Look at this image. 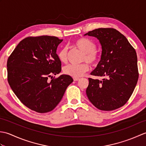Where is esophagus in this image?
<instances>
[{"mask_svg":"<svg viewBox=\"0 0 146 146\" xmlns=\"http://www.w3.org/2000/svg\"><path fill=\"white\" fill-rule=\"evenodd\" d=\"M80 80L79 78H73L74 81H78V80Z\"/></svg>","mask_w":146,"mask_h":146,"instance_id":"obj_1","label":"esophagus"}]
</instances>
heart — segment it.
Instances as JSON below:
<instances>
[{"mask_svg":"<svg viewBox=\"0 0 146 146\" xmlns=\"http://www.w3.org/2000/svg\"><path fill=\"white\" fill-rule=\"evenodd\" d=\"M75 47L83 53L82 61L87 62L92 65H94L98 60V52L96 49V45L92 40L85 38H78L73 42ZM67 48L61 49L58 53V59L61 63H65L67 61ZM89 66L87 63H84L79 65L68 64L63 68V72L67 75L79 78L83 74L88 71Z\"/></svg>","mask_w":146,"mask_h":146,"instance_id":"heart-1","label":"heart"}]
</instances>
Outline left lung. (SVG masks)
<instances>
[{
	"instance_id": "obj_1",
	"label": "left lung",
	"mask_w": 146,
	"mask_h": 146,
	"mask_svg": "<svg viewBox=\"0 0 146 146\" xmlns=\"http://www.w3.org/2000/svg\"><path fill=\"white\" fill-rule=\"evenodd\" d=\"M97 38L102 54L86 90L91 103L99 110L110 111L124 105L131 97L139 78L137 57L127 39L113 28H98L84 36Z\"/></svg>"
}]
</instances>
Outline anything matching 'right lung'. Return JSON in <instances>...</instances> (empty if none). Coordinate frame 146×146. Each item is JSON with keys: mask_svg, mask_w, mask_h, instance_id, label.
<instances>
[{"mask_svg": "<svg viewBox=\"0 0 146 146\" xmlns=\"http://www.w3.org/2000/svg\"><path fill=\"white\" fill-rule=\"evenodd\" d=\"M62 41L54 36L28 37L19 43L8 58L9 85L22 103L36 112L53 110L73 81L67 75L52 79L61 71L56 49Z\"/></svg>", "mask_w": 146, "mask_h": 146, "instance_id": "right-lung-1", "label": "right lung"}]
</instances>
